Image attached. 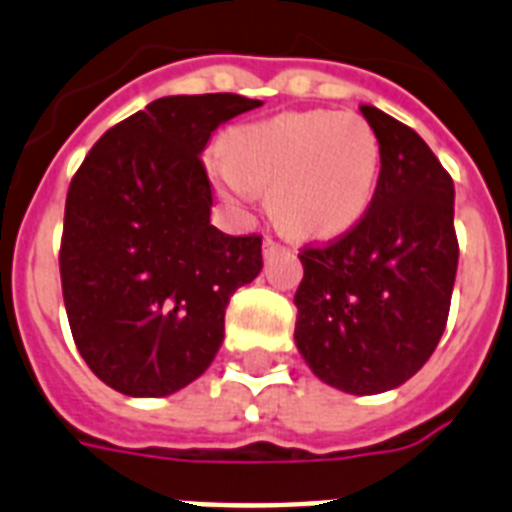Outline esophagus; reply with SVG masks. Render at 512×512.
I'll return each mask as SVG.
<instances>
[{
    "label": "esophagus",
    "mask_w": 512,
    "mask_h": 512,
    "mask_svg": "<svg viewBox=\"0 0 512 512\" xmlns=\"http://www.w3.org/2000/svg\"><path fill=\"white\" fill-rule=\"evenodd\" d=\"M277 251H282L280 243H274L272 238H266V240H264V259H272V256H274V253H277Z\"/></svg>",
    "instance_id": "esophagus-1"
}]
</instances>
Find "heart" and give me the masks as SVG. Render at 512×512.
Masks as SVG:
<instances>
[{
	"mask_svg": "<svg viewBox=\"0 0 512 512\" xmlns=\"http://www.w3.org/2000/svg\"><path fill=\"white\" fill-rule=\"evenodd\" d=\"M382 149L361 114L308 109L232 128L209 177L232 211L269 190V214L295 238H335L358 225L377 190Z\"/></svg>",
	"mask_w": 512,
	"mask_h": 512,
	"instance_id": "heart-1",
	"label": "heart"
}]
</instances>
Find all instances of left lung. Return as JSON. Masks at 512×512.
<instances>
[{"mask_svg": "<svg viewBox=\"0 0 512 512\" xmlns=\"http://www.w3.org/2000/svg\"><path fill=\"white\" fill-rule=\"evenodd\" d=\"M382 170L348 235L298 256L295 345L308 369L348 395H379L416 374L445 332L455 272V188L424 138L363 104Z\"/></svg>", "mask_w": 512, "mask_h": 512, "instance_id": "obj_1", "label": "left lung"}]
</instances>
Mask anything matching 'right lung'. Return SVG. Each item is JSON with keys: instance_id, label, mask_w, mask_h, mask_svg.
<instances>
[{"instance_id": "add662e5", "label": "right lung", "mask_w": 512, "mask_h": 512, "mask_svg": "<svg viewBox=\"0 0 512 512\" xmlns=\"http://www.w3.org/2000/svg\"><path fill=\"white\" fill-rule=\"evenodd\" d=\"M238 94L164 96L101 135L65 204L59 274L88 369L130 398L196 382L225 340V308L261 272V238L211 225L201 154Z\"/></svg>"}]
</instances>
